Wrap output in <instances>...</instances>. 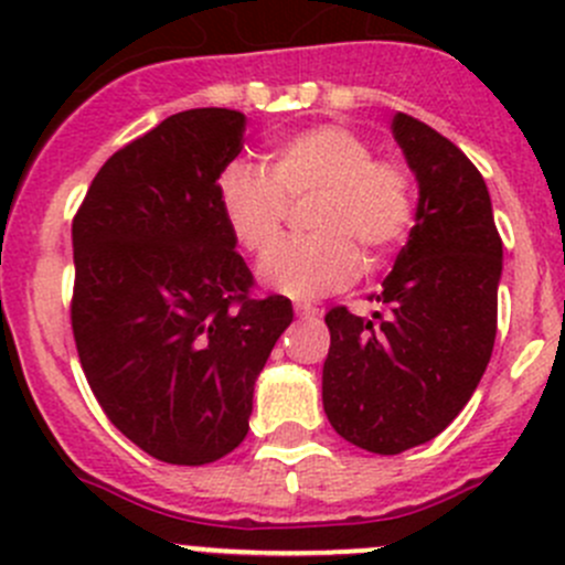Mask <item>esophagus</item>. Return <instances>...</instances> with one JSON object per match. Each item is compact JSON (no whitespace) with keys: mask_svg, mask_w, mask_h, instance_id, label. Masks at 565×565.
I'll list each match as a JSON object with an SVG mask.
<instances>
[{"mask_svg":"<svg viewBox=\"0 0 565 565\" xmlns=\"http://www.w3.org/2000/svg\"><path fill=\"white\" fill-rule=\"evenodd\" d=\"M295 315L298 317H317L319 309L311 303H295Z\"/></svg>","mask_w":565,"mask_h":565,"instance_id":"1","label":"esophagus"}]
</instances>
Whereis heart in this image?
Segmentation results:
<instances>
[{
  "mask_svg": "<svg viewBox=\"0 0 565 565\" xmlns=\"http://www.w3.org/2000/svg\"><path fill=\"white\" fill-rule=\"evenodd\" d=\"M312 196L309 236L271 245L289 201ZM218 204L232 237L262 254L259 278L289 298H319L361 273V254L383 262L409 237L418 215V182L396 158H377L361 134L315 125L284 136L267 169L232 161L218 174Z\"/></svg>",
  "mask_w": 565,
  "mask_h": 565,
  "instance_id": "obj_1",
  "label": "heart"
}]
</instances>
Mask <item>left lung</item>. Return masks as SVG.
<instances>
[{"label":"left lung","instance_id":"obj_1","mask_svg":"<svg viewBox=\"0 0 565 565\" xmlns=\"http://www.w3.org/2000/svg\"><path fill=\"white\" fill-rule=\"evenodd\" d=\"M393 136L418 177L415 226L369 295L383 311L324 315L322 366L330 426L383 457L429 443L470 402L492 358L503 270L487 182L470 158L409 114L393 117Z\"/></svg>","mask_w":565,"mask_h":565}]
</instances>
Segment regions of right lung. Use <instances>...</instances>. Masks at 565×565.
<instances>
[{"label": "right lung", "mask_w": 565, "mask_h": 565, "mask_svg": "<svg viewBox=\"0 0 565 565\" xmlns=\"http://www.w3.org/2000/svg\"><path fill=\"white\" fill-rule=\"evenodd\" d=\"M232 108L172 114L95 174L73 215L71 324L106 418L167 465H210L248 435L254 383L292 322L254 298L218 204L241 156Z\"/></svg>", "instance_id": "obj_1"}]
</instances>
